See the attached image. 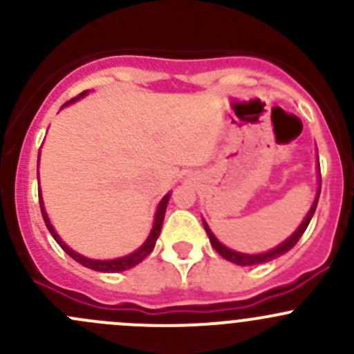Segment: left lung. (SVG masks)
<instances>
[{"instance_id":"obj_1","label":"left lung","mask_w":354,"mask_h":354,"mask_svg":"<svg viewBox=\"0 0 354 354\" xmlns=\"http://www.w3.org/2000/svg\"><path fill=\"white\" fill-rule=\"evenodd\" d=\"M320 185H322V180H320V164H319V190H317V195H315V200H313L312 207H310L308 214H306V217L303 219V223L299 224L298 230L295 231V233L291 234V236L288 238V240H284L283 243L277 245L276 248L269 250V252H263V253H253V255H250V253H241V252H234V250L227 248V246H224L221 243L219 240H217L216 236H214V233L210 231V227L207 226V223L203 221V227H205L207 234H209V240H210V245L214 246V250H216L217 253H219L223 259L230 260V262L236 263V266H259V263H266V262H270V260L277 259V257L284 255V253L289 252V250L292 248L296 243H298L299 238L303 236V233H305V230L308 227L310 221H312L313 214H315V209H317V203H319V197H320Z\"/></svg>"}]
</instances>
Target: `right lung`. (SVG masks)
<instances>
[{"label":"right lung","instance_id":"add662e5","mask_svg":"<svg viewBox=\"0 0 354 354\" xmlns=\"http://www.w3.org/2000/svg\"><path fill=\"white\" fill-rule=\"evenodd\" d=\"M84 95H87V91L82 92L80 95H77V97H73V99H71V101L65 102V104H63L62 108H65V106L73 104L75 101H78V99L84 97ZM37 162H39V160H37ZM37 166H39V164H37ZM37 180H39V171H37ZM169 197H171V194H166V195H164V197H162V200H160V202H159V205H157L154 226H152L151 234H149L147 240L144 241V245H142L140 248L135 250L133 253H130V255L121 257V259H114V260H94V259H88V257L80 255V253H77V252H75V250H71L70 246H68L66 243H63V240H62V238H59V234L56 233L55 227H53V224H51V221H49L48 214H46L44 202H42L41 192H39V203H41L42 219H44L46 226H48L49 233L53 234V238H55V240H56V243L62 246V248L65 250L68 255L71 257V259L77 260L78 263H82V266L87 267V269L97 270V272H123V270H128V269H131V267L137 266V263H140L142 260H144L145 257H147L149 253L152 252V250H154L156 241H157V238H159V233H160V227H162L164 214H166V207H167V202H169Z\"/></svg>","mask_w":354,"mask_h":354}]
</instances>
